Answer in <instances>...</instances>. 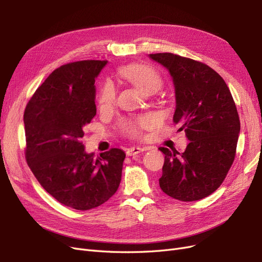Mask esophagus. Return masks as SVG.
<instances>
[{"instance_id":"34e87169","label":"esophagus","mask_w":262,"mask_h":262,"mask_svg":"<svg viewBox=\"0 0 262 262\" xmlns=\"http://www.w3.org/2000/svg\"><path fill=\"white\" fill-rule=\"evenodd\" d=\"M146 148L145 147H139V146H133V147H130L126 149V155L128 156H133V155H137L141 152H143V150H145Z\"/></svg>"}]
</instances>
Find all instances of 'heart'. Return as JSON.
Listing matches in <instances>:
<instances>
[{
	"instance_id": "b5f03b06",
	"label": "heart",
	"mask_w": 262,
	"mask_h": 262,
	"mask_svg": "<svg viewBox=\"0 0 262 262\" xmlns=\"http://www.w3.org/2000/svg\"><path fill=\"white\" fill-rule=\"evenodd\" d=\"M118 75L125 81L136 85L138 89L145 94H152L160 89L163 80L158 71L148 64L143 63H132L118 69ZM117 98V92L112 82H105L100 86L97 102L101 110L112 108ZM153 123V118L149 116H142L136 119H123L120 121V129L125 136L131 138L141 137L144 129Z\"/></svg>"
}]
</instances>
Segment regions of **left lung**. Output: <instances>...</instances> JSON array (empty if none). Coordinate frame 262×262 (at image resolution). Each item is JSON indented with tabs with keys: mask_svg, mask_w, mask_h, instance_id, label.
<instances>
[{
	"mask_svg": "<svg viewBox=\"0 0 262 262\" xmlns=\"http://www.w3.org/2000/svg\"><path fill=\"white\" fill-rule=\"evenodd\" d=\"M149 58L169 71L176 93L172 121L190 141L181 154L160 147V187L180 201L203 199L222 185L235 160L241 131L235 101L222 76L204 63L170 52Z\"/></svg>",
	"mask_w": 262,
	"mask_h": 262,
	"instance_id": "obj_1",
	"label": "left lung"
}]
</instances>
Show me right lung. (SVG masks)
<instances>
[{
  "instance_id": "1",
  "label": "right lung",
  "mask_w": 262,
  "mask_h": 262,
  "mask_svg": "<svg viewBox=\"0 0 262 262\" xmlns=\"http://www.w3.org/2000/svg\"><path fill=\"white\" fill-rule=\"evenodd\" d=\"M107 61L84 60L55 69L38 87L24 113L29 168L43 189L66 207H99L120 185L125 154L110 148L86 154L83 128L96 116L95 77Z\"/></svg>"
}]
</instances>
